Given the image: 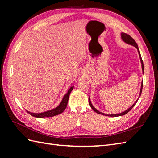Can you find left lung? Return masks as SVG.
I'll list each match as a JSON object with an SVG mask.
<instances>
[{
  "label": "left lung",
  "mask_w": 158,
  "mask_h": 158,
  "mask_svg": "<svg viewBox=\"0 0 158 158\" xmlns=\"http://www.w3.org/2000/svg\"><path fill=\"white\" fill-rule=\"evenodd\" d=\"M121 37H122V40H123L124 41H125V43H127V44H130V45H133V46H135V47H136V48L138 49V54H139V56H140V61H141V64H142V72H143V74H144V63H143V60H142V57H141V55H140V51H139V49H138V45H137V44L136 43V41L133 40V38H132V37H131L130 35H128V34H127V33H121ZM142 86H143V82H142V84H141V88H140V92L139 97L140 96L141 93H142ZM138 99L136 100V101L135 102V103H134L130 108H128L127 110H126L125 111H124V112L121 113H119V114H104V113H102V112L99 111L98 110H97L96 109H95V108L92 106V103H91V102H90V99H89V106H90L91 108H92L95 113H98V114H103V115L109 116V117H118V116H122V115H124V114H127L128 112L130 111L131 110V109H132V107L135 106L136 103V102H138Z\"/></svg>",
  "instance_id": "1"
}]
</instances>
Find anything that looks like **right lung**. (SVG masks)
Masks as SVG:
<instances>
[{"label": "right lung", "mask_w": 158, "mask_h": 158, "mask_svg": "<svg viewBox=\"0 0 158 158\" xmlns=\"http://www.w3.org/2000/svg\"><path fill=\"white\" fill-rule=\"evenodd\" d=\"M73 88H74V86L70 88V89L68 90V92L64 95V96L63 97V100H62V102L60 103L59 106L53 109L50 110V111H46V112H44V113H30V112L27 111H26L30 114H31V116L37 117V118L51 117L57 115V114H59L63 113L65 110V109L66 108L70 94L71 92V91L73 89Z\"/></svg>", "instance_id": "obj_1"}]
</instances>
